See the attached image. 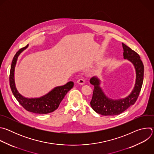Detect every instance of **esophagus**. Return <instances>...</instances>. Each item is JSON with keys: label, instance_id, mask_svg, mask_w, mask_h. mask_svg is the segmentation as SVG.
I'll return each mask as SVG.
<instances>
[{"label": "esophagus", "instance_id": "34e87169", "mask_svg": "<svg viewBox=\"0 0 154 154\" xmlns=\"http://www.w3.org/2000/svg\"><path fill=\"white\" fill-rule=\"evenodd\" d=\"M85 81L82 79H80L77 80V83L79 85H83L85 84Z\"/></svg>", "mask_w": 154, "mask_h": 154}]
</instances>
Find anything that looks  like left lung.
<instances>
[{"instance_id": "obj_1", "label": "left lung", "mask_w": 154, "mask_h": 154, "mask_svg": "<svg viewBox=\"0 0 154 154\" xmlns=\"http://www.w3.org/2000/svg\"><path fill=\"white\" fill-rule=\"evenodd\" d=\"M124 49V58L133 64L136 72L135 83L131 92L127 97L113 99L109 98L100 87V80L93 77L90 82L94 86L93 97L90 104L92 108L98 114L103 116H114L124 112L131 105H134L140 93L144 77V65L140 55L129 47L122 43Z\"/></svg>"}]
</instances>
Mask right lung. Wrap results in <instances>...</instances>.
Returning a JSON list of instances; mask_svg holds the SVG:
<instances>
[{"mask_svg":"<svg viewBox=\"0 0 154 154\" xmlns=\"http://www.w3.org/2000/svg\"><path fill=\"white\" fill-rule=\"evenodd\" d=\"M29 45L19 49L15 54L11 66L10 85L11 91L19 103L26 110L36 114H47L57 109L67 93L74 86L73 82H69L63 86L55 87L46 94L39 97L28 98L21 95L17 91L14 80V68L19 55L26 50Z\"/></svg>","mask_w":154,"mask_h":154,"instance_id":"right-lung-1","label":"right lung"}]
</instances>
